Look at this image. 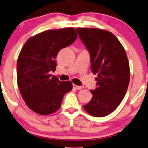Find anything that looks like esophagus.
Segmentation results:
<instances>
[{
	"instance_id": "obj_1",
	"label": "esophagus",
	"mask_w": 148,
	"mask_h": 148,
	"mask_svg": "<svg viewBox=\"0 0 148 148\" xmlns=\"http://www.w3.org/2000/svg\"><path fill=\"white\" fill-rule=\"evenodd\" d=\"M73 88L74 89H77V90H82V88H84V86H77L75 84H73Z\"/></svg>"
}]
</instances>
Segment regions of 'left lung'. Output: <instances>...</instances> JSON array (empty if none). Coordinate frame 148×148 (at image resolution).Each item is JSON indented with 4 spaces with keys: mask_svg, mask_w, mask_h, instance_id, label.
<instances>
[{
    "mask_svg": "<svg viewBox=\"0 0 148 148\" xmlns=\"http://www.w3.org/2000/svg\"><path fill=\"white\" fill-rule=\"evenodd\" d=\"M77 32L90 54L91 71L98 78L92 97L84 108L93 116H107L122 101L130 80L129 64L124 47L114 35L99 29Z\"/></svg>",
    "mask_w": 148,
    "mask_h": 148,
    "instance_id": "left-lung-1",
    "label": "left lung"
}]
</instances>
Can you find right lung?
Here are the masks:
<instances>
[{
	"mask_svg": "<svg viewBox=\"0 0 148 148\" xmlns=\"http://www.w3.org/2000/svg\"><path fill=\"white\" fill-rule=\"evenodd\" d=\"M74 28L48 30L29 38L17 63V85L27 106L34 112L47 115L56 112L72 84L61 82L50 71L56 69V58L62 48L77 39Z\"/></svg>",
	"mask_w": 148,
	"mask_h": 148,
	"instance_id": "add662e5",
	"label": "right lung"
}]
</instances>
